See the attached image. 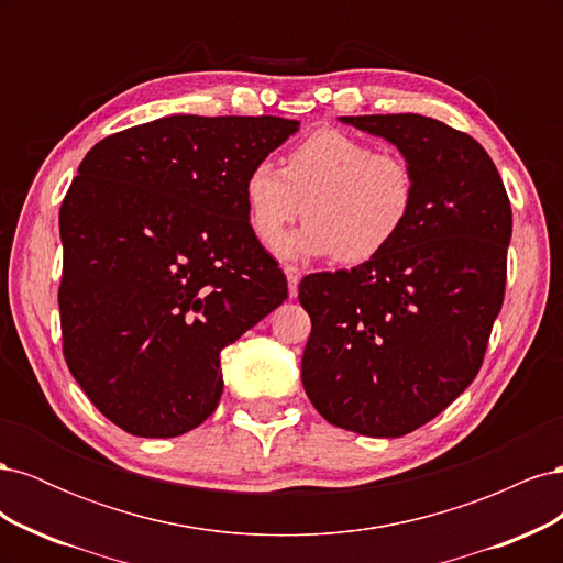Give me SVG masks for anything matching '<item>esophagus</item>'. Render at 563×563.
I'll return each instance as SVG.
<instances>
[{"mask_svg": "<svg viewBox=\"0 0 563 563\" xmlns=\"http://www.w3.org/2000/svg\"><path fill=\"white\" fill-rule=\"evenodd\" d=\"M284 275L288 279V296L298 294V284H300V269L296 265H284Z\"/></svg>", "mask_w": 563, "mask_h": 563, "instance_id": "34e87169", "label": "esophagus"}]
</instances>
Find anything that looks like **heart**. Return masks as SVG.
Segmentation results:
<instances>
[{"instance_id":"1","label":"heart","mask_w":563,"mask_h":563,"mask_svg":"<svg viewBox=\"0 0 563 563\" xmlns=\"http://www.w3.org/2000/svg\"><path fill=\"white\" fill-rule=\"evenodd\" d=\"M251 230L267 246L305 211L310 220L282 244L286 255H335L360 265L397 242L418 207L416 168L397 152L338 129H319L288 150L284 172L255 162L244 178Z\"/></svg>"}]
</instances>
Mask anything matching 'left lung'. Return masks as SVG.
<instances>
[{"mask_svg": "<svg viewBox=\"0 0 563 563\" xmlns=\"http://www.w3.org/2000/svg\"><path fill=\"white\" fill-rule=\"evenodd\" d=\"M397 145L418 207L378 258L308 275L302 387L335 428L404 437L437 418L482 368L507 279L512 207L472 135L422 114L340 117Z\"/></svg>", "mask_w": 563, "mask_h": 563, "instance_id": "left-lung-1", "label": "left lung"}]
</instances>
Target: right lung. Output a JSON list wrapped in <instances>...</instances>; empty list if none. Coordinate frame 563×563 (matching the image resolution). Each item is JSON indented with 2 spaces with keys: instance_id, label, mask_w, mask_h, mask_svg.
<instances>
[{
  "instance_id": "obj_1",
  "label": "right lung",
  "mask_w": 563,
  "mask_h": 563,
  "mask_svg": "<svg viewBox=\"0 0 563 563\" xmlns=\"http://www.w3.org/2000/svg\"><path fill=\"white\" fill-rule=\"evenodd\" d=\"M296 131L269 114H174L81 159L60 203L63 354L117 428L150 439L199 428L223 395L220 352L286 300L244 178Z\"/></svg>"
}]
</instances>
